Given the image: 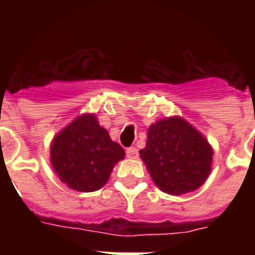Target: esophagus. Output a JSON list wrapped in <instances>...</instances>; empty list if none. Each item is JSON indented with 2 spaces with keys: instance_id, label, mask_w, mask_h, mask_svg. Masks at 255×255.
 Returning <instances> with one entry per match:
<instances>
[{
  "instance_id": "obj_1",
  "label": "esophagus",
  "mask_w": 255,
  "mask_h": 255,
  "mask_svg": "<svg viewBox=\"0 0 255 255\" xmlns=\"http://www.w3.org/2000/svg\"><path fill=\"white\" fill-rule=\"evenodd\" d=\"M126 153H127V157H129V159H137V156H139V151L135 147L127 148Z\"/></svg>"
}]
</instances>
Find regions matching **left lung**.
Masks as SVG:
<instances>
[{"mask_svg": "<svg viewBox=\"0 0 255 255\" xmlns=\"http://www.w3.org/2000/svg\"><path fill=\"white\" fill-rule=\"evenodd\" d=\"M212 156L205 137L181 118L152 124L147 145L140 151L152 180L169 194L198 189L209 174Z\"/></svg>", "mask_w": 255, "mask_h": 255, "instance_id": "8db88e82", "label": "left lung"}]
</instances>
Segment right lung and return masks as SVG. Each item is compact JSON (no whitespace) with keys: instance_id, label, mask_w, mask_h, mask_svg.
Masks as SVG:
<instances>
[{"instance_id":"obj_1","label":"right lung","mask_w":255,"mask_h":255,"mask_svg":"<svg viewBox=\"0 0 255 255\" xmlns=\"http://www.w3.org/2000/svg\"><path fill=\"white\" fill-rule=\"evenodd\" d=\"M51 164L62 182L79 192H94L107 182L126 152L100 127L95 115L77 118L53 140Z\"/></svg>"}]
</instances>
